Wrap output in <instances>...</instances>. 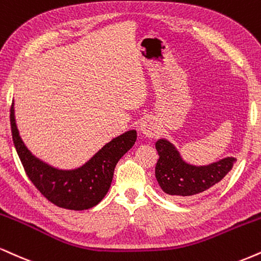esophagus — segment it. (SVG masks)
Listing matches in <instances>:
<instances>
[{
    "label": "esophagus",
    "mask_w": 261,
    "mask_h": 261,
    "mask_svg": "<svg viewBox=\"0 0 261 261\" xmlns=\"http://www.w3.org/2000/svg\"><path fill=\"white\" fill-rule=\"evenodd\" d=\"M140 131L141 134H143L147 137H153L158 134V127H156V122L153 119H143L140 122Z\"/></svg>",
    "instance_id": "34e87169"
}]
</instances>
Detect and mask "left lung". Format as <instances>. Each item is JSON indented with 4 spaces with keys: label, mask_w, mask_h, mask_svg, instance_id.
<instances>
[{
    "label": "left lung",
    "mask_w": 261,
    "mask_h": 261,
    "mask_svg": "<svg viewBox=\"0 0 261 261\" xmlns=\"http://www.w3.org/2000/svg\"><path fill=\"white\" fill-rule=\"evenodd\" d=\"M159 159L155 177L165 193L176 199L192 198L215 186L231 171L236 158L227 156L208 165H192L182 159L180 152L168 140L156 141Z\"/></svg>",
    "instance_id": "1"
}]
</instances>
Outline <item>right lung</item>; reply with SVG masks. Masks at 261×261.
<instances>
[{
    "label": "right lung",
    "mask_w": 261,
    "mask_h": 261,
    "mask_svg": "<svg viewBox=\"0 0 261 261\" xmlns=\"http://www.w3.org/2000/svg\"><path fill=\"white\" fill-rule=\"evenodd\" d=\"M11 127L14 147L28 177L49 202L70 210L90 209L105 198L115 165L137 139L136 130L126 131L105 144L84 165L63 170L42 162L28 149L15 122L14 103L11 108Z\"/></svg>",
    "instance_id": "obj_1"
}]
</instances>
